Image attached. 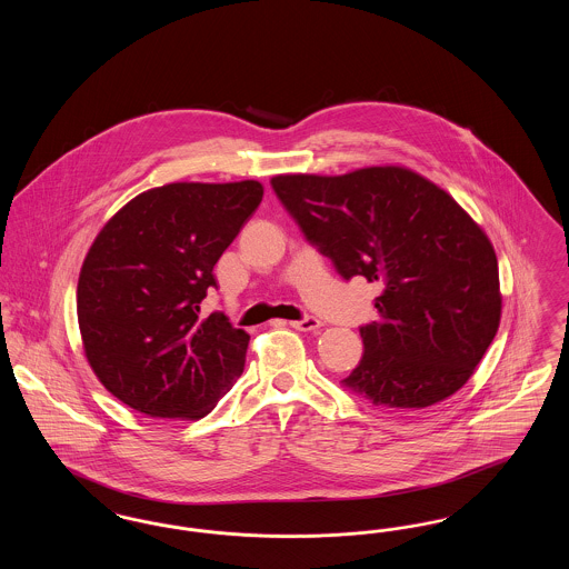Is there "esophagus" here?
I'll return each instance as SVG.
<instances>
[{
  "label": "esophagus",
  "instance_id": "obj_1",
  "mask_svg": "<svg viewBox=\"0 0 569 569\" xmlns=\"http://www.w3.org/2000/svg\"><path fill=\"white\" fill-rule=\"evenodd\" d=\"M292 328H297V330H302V332H311V330H318L322 322L318 320V318H313V316H307V318H302V320H295V322H290Z\"/></svg>",
  "mask_w": 569,
  "mask_h": 569
}]
</instances>
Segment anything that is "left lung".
Listing matches in <instances>:
<instances>
[{
  "label": "left lung",
  "mask_w": 569,
  "mask_h": 569,
  "mask_svg": "<svg viewBox=\"0 0 569 569\" xmlns=\"http://www.w3.org/2000/svg\"><path fill=\"white\" fill-rule=\"evenodd\" d=\"M272 190L343 279L378 281V322L343 386L381 409H422L460 390L501 320L485 230L448 191L403 166L277 174Z\"/></svg>",
  "instance_id": "8db88e82"
}]
</instances>
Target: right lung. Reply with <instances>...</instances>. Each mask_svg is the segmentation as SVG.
Returning a JSON list of instances; mask_svg holds the SVG:
<instances>
[{
	"mask_svg": "<svg viewBox=\"0 0 569 569\" xmlns=\"http://www.w3.org/2000/svg\"><path fill=\"white\" fill-rule=\"evenodd\" d=\"M258 181L168 183L110 217L77 288L84 356L112 397L151 418L207 416L243 373L249 335L200 320L213 267L262 202Z\"/></svg>",
	"mask_w": 569,
	"mask_h": 569,
	"instance_id": "right-lung-1",
	"label": "right lung"
}]
</instances>
